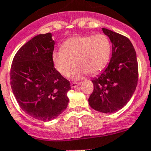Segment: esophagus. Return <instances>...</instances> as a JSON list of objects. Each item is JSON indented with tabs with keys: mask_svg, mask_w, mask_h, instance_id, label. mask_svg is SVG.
<instances>
[{
	"mask_svg": "<svg viewBox=\"0 0 151 151\" xmlns=\"http://www.w3.org/2000/svg\"><path fill=\"white\" fill-rule=\"evenodd\" d=\"M80 84H81V83H80V82H79V83H71V87L72 88H76V87H77V86H80Z\"/></svg>",
	"mask_w": 151,
	"mask_h": 151,
	"instance_id": "1",
	"label": "esophagus"
}]
</instances>
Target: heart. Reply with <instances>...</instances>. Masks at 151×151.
<instances>
[{
  "label": "heart",
  "mask_w": 151,
  "mask_h": 151,
  "mask_svg": "<svg viewBox=\"0 0 151 151\" xmlns=\"http://www.w3.org/2000/svg\"><path fill=\"white\" fill-rule=\"evenodd\" d=\"M111 44L104 34L75 35L63 43L60 50L52 53V60L60 74L71 75L77 65L73 78L78 80L86 74H95L102 71L109 60Z\"/></svg>",
  "instance_id": "1"
}]
</instances>
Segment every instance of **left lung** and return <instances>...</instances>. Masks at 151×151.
Listing matches in <instances>:
<instances>
[{
  "mask_svg": "<svg viewBox=\"0 0 151 151\" xmlns=\"http://www.w3.org/2000/svg\"><path fill=\"white\" fill-rule=\"evenodd\" d=\"M112 43V55L107 68L91 80L93 91L88 99L93 109L112 114L131 99L138 82V63L134 46L120 34L102 28Z\"/></svg>",
  "mask_w": 151,
  "mask_h": 151,
  "instance_id": "1",
  "label": "left lung"
}]
</instances>
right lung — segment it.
Instances as JSON below:
<instances>
[{
    "mask_svg": "<svg viewBox=\"0 0 151 151\" xmlns=\"http://www.w3.org/2000/svg\"><path fill=\"white\" fill-rule=\"evenodd\" d=\"M52 33L38 35L16 53L10 71L11 87L21 109L35 119L50 121L68 106V80L54 67Z\"/></svg>",
    "mask_w": 151,
    "mask_h": 151,
    "instance_id": "1",
    "label": "right lung"
}]
</instances>
